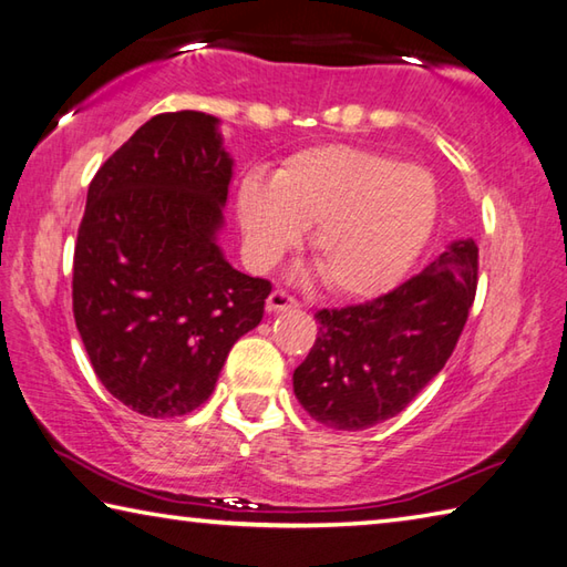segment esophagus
Wrapping results in <instances>:
<instances>
[{
  "instance_id": "esophagus-1",
  "label": "esophagus",
  "mask_w": 567,
  "mask_h": 567,
  "mask_svg": "<svg viewBox=\"0 0 567 567\" xmlns=\"http://www.w3.org/2000/svg\"><path fill=\"white\" fill-rule=\"evenodd\" d=\"M291 308H298V300L288 296L286 291H274L267 298V310H269V313H281V310H291Z\"/></svg>"
}]
</instances>
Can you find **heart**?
I'll return each instance as SVG.
<instances>
[{
	"label": "heart",
	"mask_w": 567,
	"mask_h": 567,
	"mask_svg": "<svg viewBox=\"0 0 567 567\" xmlns=\"http://www.w3.org/2000/svg\"><path fill=\"white\" fill-rule=\"evenodd\" d=\"M437 217L429 171L394 156L328 144L298 152L274 178L247 176L237 219L251 267L267 269L312 227L310 251L334 293L389 291L419 259Z\"/></svg>",
	"instance_id": "heart-1"
}]
</instances>
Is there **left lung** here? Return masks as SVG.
Wrapping results in <instances>:
<instances>
[{"label":"left lung","instance_id":"obj_1","mask_svg":"<svg viewBox=\"0 0 567 567\" xmlns=\"http://www.w3.org/2000/svg\"><path fill=\"white\" fill-rule=\"evenodd\" d=\"M477 257L475 239H455L391 293L320 310L318 340L293 372L300 406L334 431L399 415L455 350L477 291Z\"/></svg>","mask_w":567,"mask_h":567}]
</instances>
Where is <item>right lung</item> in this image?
<instances>
[{"label": "right lung", "mask_w": 567, "mask_h": 567, "mask_svg": "<svg viewBox=\"0 0 567 567\" xmlns=\"http://www.w3.org/2000/svg\"><path fill=\"white\" fill-rule=\"evenodd\" d=\"M235 161L219 120L156 114L95 173L73 259L75 326L110 394L148 419L210 399L271 284L237 271L217 235Z\"/></svg>", "instance_id": "obj_1"}]
</instances>
